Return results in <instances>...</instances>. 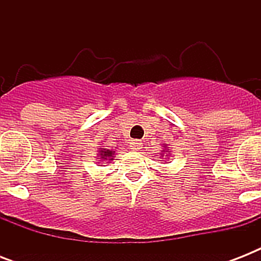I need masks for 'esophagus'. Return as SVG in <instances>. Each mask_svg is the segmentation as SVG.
<instances>
[{
	"label": "esophagus",
	"mask_w": 261,
	"mask_h": 261,
	"mask_svg": "<svg viewBox=\"0 0 261 261\" xmlns=\"http://www.w3.org/2000/svg\"><path fill=\"white\" fill-rule=\"evenodd\" d=\"M130 147L134 151H139L141 149H142V142H141V141H137V139H134V141H131L130 142Z\"/></svg>",
	"instance_id": "34e87169"
}]
</instances>
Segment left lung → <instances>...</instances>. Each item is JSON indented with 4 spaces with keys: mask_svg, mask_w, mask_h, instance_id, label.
I'll return each mask as SVG.
<instances>
[{
    "mask_svg": "<svg viewBox=\"0 0 261 261\" xmlns=\"http://www.w3.org/2000/svg\"><path fill=\"white\" fill-rule=\"evenodd\" d=\"M163 151V157H164V154H171V153H169V149H168V146L167 145H165V143H164V150H161ZM165 157H168V155H165Z\"/></svg>",
    "mask_w": 261,
    "mask_h": 261,
    "instance_id": "left-lung-1",
    "label": "left lung"
}]
</instances>
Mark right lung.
<instances>
[{
    "label": "right lung",
    "mask_w": 261,
    "mask_h": 261,
    "mask_svg": "<svg viewBox=\"0 0 261 261\" xmlns=\"http://www.w3.org/2000/svg\"><path fill=\"white\" fill-rule=\"evenodd\" d=\"M114 155H115V151L110 150V149H100V150H98L97 157L100 159L98 161H108V163H110V161L114 160Z\"/></svg>",
    "instance_id": "right-lung-1"
}]
</instances>
